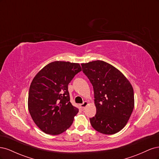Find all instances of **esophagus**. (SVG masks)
Segmentation results:
<instances>
[{
	"label": "esophagus",
	"instance_id": "1",
	"mask_svg": "<svg viewBox=\"0 0 159 159\" xmlns=\"http://www.w3.org/2000/svg\"><path fill=\"white\" fill-rule=\"evenodd\" d=\"M88 105V102H84L82 104L80 105V107H81V108L82 109H84L85 108V107L87 106Z\"/></svg>",
	"mask_w": 159,
	"mask_h": 159
}]
</instances>
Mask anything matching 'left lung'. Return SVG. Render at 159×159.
<instances>
[{
	"label": "left lung",
	"mask_w": 159,
	"mask_h": 159,
	"mask_svg": "<svg viewBox=\"0 0 159 159\" xmlns=\"http://www.w3.org/2000/svg\"><path fill=\"white\" fill-rule=\"evenodd\" d=\"M94 90L95 115L91 126L105 134H113L126 125L134 109L132 85L121 71L102 60L81 64Z\"/></svg>",
	"instance_id": "left-lung-1"
}]
</instances>
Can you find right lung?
I'll return each instance as SVG.
<instances>
[{
  "label": "right lung",
  "mask_w": 159,
  "mask_h": 159,
  "mask_svg": "<svg viewBox=\"0 0 159 159\" xmlns=\"http://www.w3.org/2000/svg\"><path fill=\"white\" fill-rule=\"evenodd\" d=\"M81 71L78 63L55 61L44 66L32 80L28 111L44 133L57 135L71 125L79 109L70 102L68 84Z\"/></svg>",
  "instance_id": "1"
}]
</instances>
